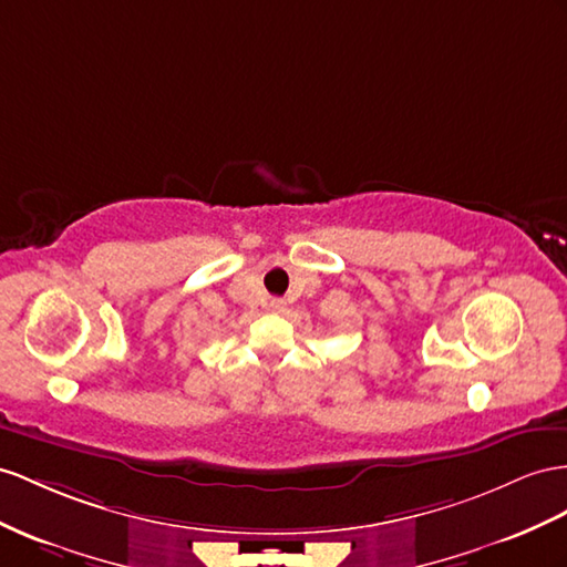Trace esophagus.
<instances>
[{"instance_id":"34e87169","label":"esophagus","mask_w":567,"mask_h":567,"mask_svg":"<svg viewBox=\"0 0 567 567\" xmlns=\"http://www.w3.org/2000/svg\"><path fill=\"white\" fill-rule=\"evenodd\" d=\"M268 309H270V311H282V309H285V301H282V299H270Z\"/></svg>"}]
</instances>
